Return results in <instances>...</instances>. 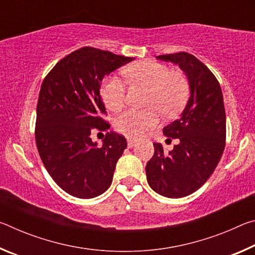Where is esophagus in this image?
Wrapping results in <instances>:
<instances>
[{
	"instance_id": "1",
	"label": "esophagus",
	"mask_w": 255,
	"mask_h": 255,
	"mask_svg": "<svg viewBox=\"0 0 255 255\" xmlns=\"http://www.w3.org/2000/svg\"><path fill=\"white\" fill-rule=\"evenodd\" d=\"M136 144H137V140L133 139V138H128V139H127V145H128L129 148L133 147V146H135Z\"/></svg>"
}]
</instances>
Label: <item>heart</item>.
Returning a JSON list of instances; mask_svg holds the SVG:
<instances>
[{
    "instance_id": "1",
    "label": "heart",
    "mask_w": 255,
    "mask_h": 255,
    "mask_svg": "<svg viewBox=\"0 0 255 255\" xmlns=\"http://www.w3.org/2000/svg\"><path fill=\"white\" fill-rule=\"evenodd\" d=\"M125 75L132 83H139L149 89L147 94L148 109H128L118 116L115 122L117 131L130 137L144 136L156 126L159 111L166 117L179 114L187 103L189 83L184 75L171 70L164 64L154 60H140L125 68ZM127 86L125 81L116 75L108 76L101 88L102 100L112 111L122 109L126 102Z\"/></svg>"
}]
</instances>
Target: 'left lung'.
<instances>
[{
  "label": "left lung",
  "instance_id": "8db88e82",
  "mask_svg": "<svg viewBox=\"0 0 255 255\" xmlns=\"http://www.w3.org/2000/svg\"><path fill=\"white\" fill-rule=\"evenodd\" d=\"M156 58L178 64L189 80L190 98L180 118L163 129L179 143L167 154L161 144H153L146 176L158 195L182 198L197 191L221 161L226 144L223 93L215 75L193 55L180 51Z\"/></svg>",
  "mask_w": 255,
  "mask_h": 255
}]
</instances>
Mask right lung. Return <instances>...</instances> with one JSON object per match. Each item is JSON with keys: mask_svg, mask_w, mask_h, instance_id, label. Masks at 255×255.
<instances>
[{"mask_svg": "<svg viewBox=\"0 0 255 255\" xmlns=\"http://www.w3.org/2000/svg\"><path fill=\"white\" fill-rule=\"evenodd\" d=\"M132 59L83 47L60 59L42 81L34 128L37 148L47 172L68 195L90 199L110 187L126 138L108 131L99 147L90 135L110 127L101 117L107 115L100 94L103 79Z\"/></svg>", "mask_w": 255, "mask_h": 255, "instance_id": "1", "label": "right lung"}]
</instances>
